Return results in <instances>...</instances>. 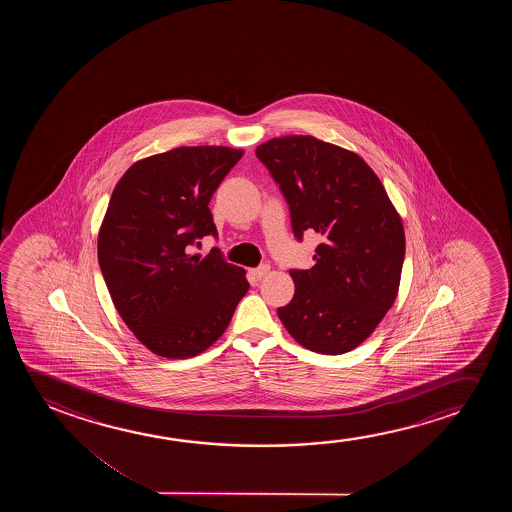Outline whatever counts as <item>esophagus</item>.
<instances>
[{"label": "esophagus", "instance_id": "esophagus-1", "mask_svg": "<svg viewBox=\"0 0 512 512\" xmlns=\"http://www.w3.org/2000/svg\"><path fill=\"white\" fill-rule=\"evenodd\" d=\"M267 273H269V266H260L255 267V269H250L248 276H250V280L252 281H260Z\"/></svg>", "mask_w": 512, "mask_h": 512}]
</instances>
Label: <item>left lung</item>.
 I'll use <instances>...</instances> for the list:
<instances>
[{
    "instance_id": "8db88e82",
    "label": "left lung",
    "mask_w": 512,
    "mask_h": 512,
    "mask_svg": "<svg viewBox=\"0 0 512 512\" xmlns=\"http://www.w3.org/2000/svg\"><path fill=\"white\" fill-rule=\"evenodd\" d=\"M287 199L295 238L322 234L315 266L294 269V299L278 316L297 343L343 355L371 336L399 294L402 218L360 155L315 136H281L255 150Z\"/></svg>"
}]
</instances>
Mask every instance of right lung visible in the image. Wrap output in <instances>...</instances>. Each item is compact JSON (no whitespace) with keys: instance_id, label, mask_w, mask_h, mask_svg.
I'll list each match as a JSON object with an SVG mask.
<instances>
[{"instance_id":"right-lung-1","label":"right lung","mask_w":512,"mask_h":512,"mask_svg":"<svg viewBox=\"0 0 512 512\" xmlns=\"http://www.w3.org/2000/svg\"><path fill=\"white\" fill-rule=\"evenodd\" d=\"M243 157L229 147H180L134 162L113 189L98 234V260L122 320L164 358L196 357L217 343L248 292L246 271L218 250L210 204Z\"/></svg>"}]
</instances>
